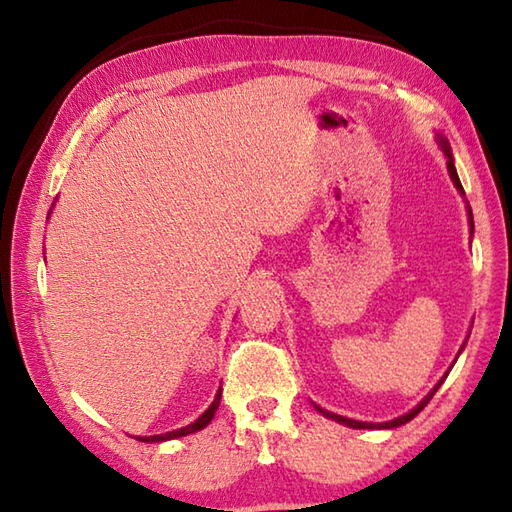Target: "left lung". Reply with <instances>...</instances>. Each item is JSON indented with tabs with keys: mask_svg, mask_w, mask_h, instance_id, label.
<instances>
[{
	"mask_svg": "<svg viewBox=\"0 0 512 512\" xmlns=\"http://www.w3.org/2000/svg\"><path fill=\"white\" fill-rule=\"evenodd\" d=\"M438 145L442 147V151H444V156H447V169H449V176H451V180H453V184H455V189L460 191V195L464 198V189H462V182H460V178H458V171H455V165H453V154H451V145H449V140L444 138L442 134H438ZM466 211H469V226H471V233H473V213H471V206H469V202H466ZM464 345H466V341L462 343V347H460V352H458V356L462 354V350H464ZM455 361H458V358H455ZM453 367V365H451ZM449 372L451 369H447V374H444L438 383H436V387H433L427 396H424L416 407H413L409 413H405V416H398V418H394V420H389V422H361V420H352V418H345V416H339V413H332V411H325V409H321L319 405H314V409H317L319 413H323L325 418H330V420H334V422H341V424H345V427H352V429H394V427H400V424H407L409 420H413L418 416V413L427 407V402L433 398V394H436V391L440 389V385L444 383V378L449 376Z\"/></svg>",
	"mask_w": 512,
	"mask_h": 512,
	"instance_id": "1",
	"label": "left lung"
}]
</instances>
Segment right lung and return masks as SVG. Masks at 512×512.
<instances>
[{
    "label": "right lung",
    "instance_id": "right-lung-1",
    "mask_svg": "<svg viewBox=\"0 0 512 512\" xmlns=\"http://www.w3.org/2000/svg\"><path fill=\"white\" fill-rule=\"evenodd\" d=\"M48 215H50V213H48ZM220 398H222V387L217 389V394H215L213 402L209 405V409H206L198 420L187 424V427L176 429V431H169V433H160V436H138L136 440H140V442H165V440H176V438H182V436H189V433L200 431V429H204L206 424H209V422L213 420L217 407H220Z\"/></svg>",
    "mask_w": 512,
    "mask_h": 512
}]
</instances>
